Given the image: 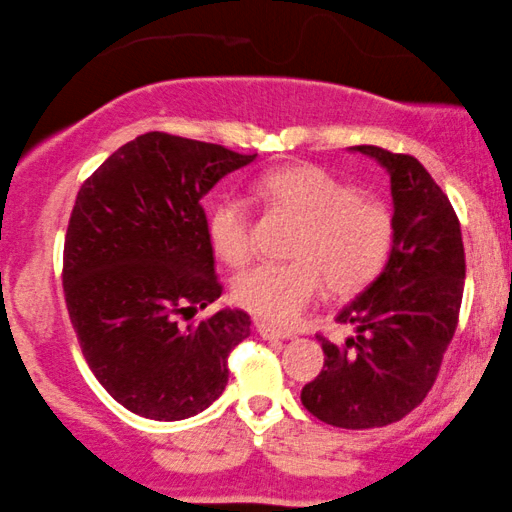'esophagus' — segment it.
Listing matches in <instances>:
<instances>
[{
  "label": "esophagus",
  "instance_id": "esophagus-1",
  "mask_svg": "<svg viewBox=\"0 0 512 512\" xmlns=\"http://www.w3.org/2000/svg\"><path fill=\"white\" fill-rule=\"evenodd\" d=\"M256 330H258V335H261V338H266V340H287V338H292V333H287V330H280V328L270 326V323H266V321H256Z\"/></svg>",
  "mask_w": 512,
  "mask_h": 512
}]
</instances>
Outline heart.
Instances as JSON below:
<instances>
[{
    "label": "heart",
    "instance_id": "b5f03b06",
    "mask_svg": "<svg viewBox=\"0 0 512 512\" xmlns=\"http://www.w3.org/2000/svg\"><path fill=\"white\" fill-rule=\"evenodd\" d=\"M258 196L299 222L290 246L292 261L256 263L232 282V297L263 321L290 326L328 285L335 297L364 292L386 268L395 244V218L376 198L316 165H290L263 174ZM249 203L225 194L208 213L213 251L230 266L251 256Z\"/></svg>",
    "mask_w": 512,
    "mask_h": 512
}]
</instances>
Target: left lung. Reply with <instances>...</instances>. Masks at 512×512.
<instances>
[{
  "label": "left lung",
  "mask_w": 512,
  "mask_h": 512,
  "mask_svg": "<svg viewBox=\"0 0 512 512\" xmlns=\"http://www.w3.org/2000/svg\"><path fill=\"white\" fill-rule=\"evenodd\" d=\"M390 174L395 244L386 268L340 311L345 342L321 340L326 364L302 388V405L338 429H376L422 405L458 328L465 290L460 220L412 155L354 146Z\"/></svg>",
  "instance_id": "obj_1"
}]
</instances>
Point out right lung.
Instances as JSON below:
<instances>
[{"label":"right lung","instance_id":"add662e5","mask_svg":"<svg viewBox=\"0 0 512 512\" xmlns=\"http://www.w3.org/2000/svg\"><path fill=\"white\" fill-rule=\"evenodd\" d=\"M215 143L150 131L114 150L78 189L64 239V299L78 345L119 405L177 422L213 405L246 311L179 318L222 294L201 198L254 162Z\"/></svg>","mask_w":512,"mask_h":512}]
</instances>
